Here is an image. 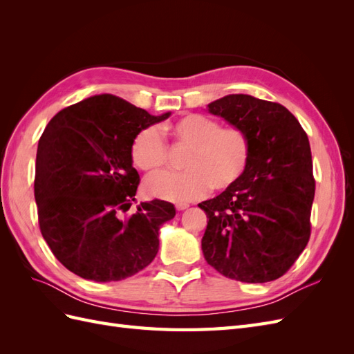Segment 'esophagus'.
Segmentation results:
<instances>
[{"instance_id":"esophagus-1","label":"esophagus","mask_w":354,"mask_h":354,"mask_svg":"<svg viewBox=\"0 0 354 354\" xmlns=\"http://www.w3.org/2000/svg\"><path fill=\"white\" fill-rule=\"evenodd\" d=\"M176 208H177L178 211H183V209L189 208V203H185V202H180V203H176Z\"/></svg>"}]
</instances>
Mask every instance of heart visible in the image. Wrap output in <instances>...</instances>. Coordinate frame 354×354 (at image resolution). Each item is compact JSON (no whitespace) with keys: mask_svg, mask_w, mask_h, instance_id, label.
<instances>
[{"mask_svg":"<svg viewBox=\"0 0 354 354\" xmlns=\"http://www.w3.org/2000/svg\"><path fill=\"white\" fill-rule=\"evenodd\" d=\"M178 147L187 149L183 158L186 171L160 173L145 181V192L152 198L186 202L233 187L245 176L252 156V140L242 127L221 124L212 118L190 113L162 128ZM131 159L146 173L165 167L168 145L156 127H145L134 136Z\"/></svg>","mask_w":354,"mask_h":354,"instance_id":"obj_1","label":"heart"}]
</instances>
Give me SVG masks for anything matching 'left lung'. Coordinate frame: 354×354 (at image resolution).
Wrapping results in <instances>:
<instances>
[{"label": "left lung", "instance_id": "left-lung-1", "mask_svg": "<svg viewBox=\"0 0 354 354\" xmlns=\"http://www.w3.org/2000/svg\"><path fill=\"white\" fill-rule=\"evenodd\" d=\"M208 111L248 131L252 156L236 185L199 203L208 217L203 257L230 279L274 281L291 269L312 233L308 137L285 106L248 94L226 95L209 103Z\"/></svg>", "mask_w": 354, "mask_h": 354}]
</instances>
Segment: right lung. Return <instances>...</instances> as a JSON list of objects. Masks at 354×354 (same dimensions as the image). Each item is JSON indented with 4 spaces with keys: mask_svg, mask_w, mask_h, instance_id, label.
<instances>
[{
    "mask_svg": "<svg viewBox=\"0 0 354 354\" xmlns=\"http://www.w3.org/2000/svg\"><path fill=\"white\" fill-rule=\"evenodd\" d=\"M112 94L62 109L42 133L35 201L42 238L72 273L95 282L122 281L151 264L171 202H143L127 214L140 185L130 146L137 131L164 121Z\"/></svg>",
    "mask_w": 354,
    "mask_h": 354,
    "instance_id": "add662e5",
    "label": "right lung"
}]
</instances>
